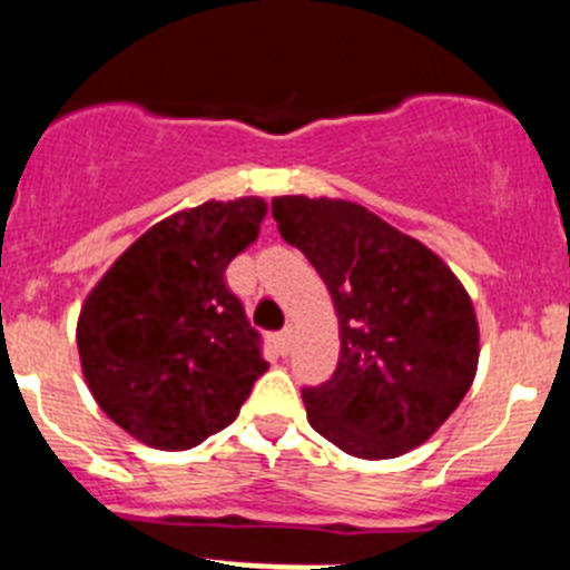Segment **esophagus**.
Listing matches in <instances>:
<instances>
[{"label": "esophagus", "mask_w": 570, "mask_h": 570, "mask_svg": "<svg viewBox=\"0 0 570 570\" xmlns=\"http://www.w3.org/2000/svg\"><path fill=\"white\" fill-rule=\"evenodd\" d=\"M291 342H294V331H291V328H282L279 334L274 336V345H276V351H279L282 356L291 351Z\"/></svg>", "instance_id": "esophagus-1"}]
</instances>
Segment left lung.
I'll return each mask as SVG.
<instances>
[{"label": "left lung", "mask_w": 570, "mask_h": 570, "mask_svg": "<svg viewBox=\"0 0 570 570\" xmlns=\"http://www.w3.org/2000/svg\"><path fill=\"white\" fill-rule=\"evenodd\" d=\"M271 214L328 285L340 316L336 371L302 387L314 431L362 460L422 445L476 374L480 328L462 282L362 205L276 196Z\"/></svg>", "instance_id": "obj_1"}]
</instances>
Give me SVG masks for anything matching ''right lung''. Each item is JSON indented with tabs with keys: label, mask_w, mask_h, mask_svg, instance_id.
<instances>
[{
	"label": "right lung",
	"mask_w": 570,
	"mask_h": 570,
	"mask_svg": "<svg viewBox=\"0 0 570 570\" xmlns=\"http://www.w3.org/2000/svg\"><path fill=\"white\" fill-rule=\"evenodd\" d=\"M256 196L179 210L110 265L77 325L105 414L159 451H188L236 420L268 371L225 268L259 234Z\"/></svg>",
	"instance_id": "add662e5"
}]
</instances>
